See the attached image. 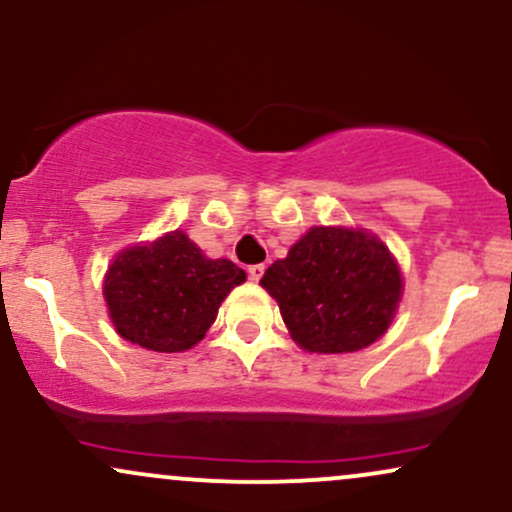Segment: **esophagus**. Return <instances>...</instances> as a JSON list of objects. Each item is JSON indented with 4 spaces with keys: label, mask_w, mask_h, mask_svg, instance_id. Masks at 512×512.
Wrapping results in <instances>:
<instances>
[{
    "label": "esophagus",
    "mask_w": 512,
    "mask_h": 512,
    "mask_svg": "<svg viewBox=\"0 0 512 512\" xmlns=\"http://www.w3.org/2000/svg\"><path fill=\"white\" fill-rule=\"evenodd\" d=\"M248 274L252 281H260L262 274H264V264H252V267H248Z\"/></svg>",
    "instance_id": "esophagus-1"
}]
</instances>
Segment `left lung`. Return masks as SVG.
<instances>
[{
	"label": "left lung",
	"mask_w": 512,
	"mask_h": 512,
	"mask_svg": "<svg viewBox=\"0 0 512 512\" xmlns=\"http://www.w3.org/2000/svg\"><path fill=\"white\" fill-rule=\"evenodd\" d=\"M260 284L279 303L293 342L315 354L366 349L402 301L395 257L363 228H310Z\"/></svg>",
	"instance_id": "obj_1"
}]
</instances>
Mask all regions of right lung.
<instances>
[{
  "label": "right lung",
  "mask_w": 512,
  "mask_h": 512,
  "mask_svg": "<svg viewBox=\"0 0 512 512\" xmlns=\"http://www.w3.org/2000/svg\"><path fill=\"white\" fill-rule=\"evenodd\" d=\"M245 272L209 260L182 231L122 250L108 267L103 296L117 334L149 351L192 349Z\"/></svg>",
  "instance_id": "add662e5"
}]
</instances>
